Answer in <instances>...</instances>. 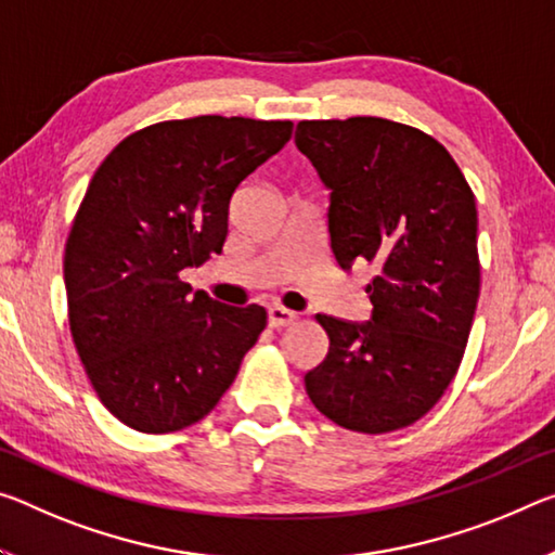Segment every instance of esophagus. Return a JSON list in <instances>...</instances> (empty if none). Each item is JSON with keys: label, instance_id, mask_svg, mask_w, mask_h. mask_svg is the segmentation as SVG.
Instances as JSON below:
<instances>
[{"label": "esophagus", "instance_id": "obj_1", "mask_svg": "<svg viewBox=\"0 0 555 555\" xmlns=\"http://www.w3.org/2000/svg\"><path fill=\"white\" fill-rule=\"evenodd\" d=\"M269 325L271 328H284V325H292L296 321V313L284 309V306H269Z\"/></svg>", "mask_w": 555, "mask_h": 555}]
</instances>
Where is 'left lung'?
Wrapping results in <instances>:
<instances>
[{"mask_svg":"<svg viewBox=\"0 0 555 555\" xmlns=\"http://www.w3.org/2000/svg\"><path fill=\"white\" fill-rule=\"evenodd\" d=\"M294 140L331 190L336 263L375 267L371 321L315 315L331 346L306 392L353 433L402 429L435 408L467 348L479 298L474 192L442 143L402 122L301 120Z\"/></svg>","mask_w":555,"mask_h":555,"instance_id":"left-lung-1","label":"left lung"}]
</instances>
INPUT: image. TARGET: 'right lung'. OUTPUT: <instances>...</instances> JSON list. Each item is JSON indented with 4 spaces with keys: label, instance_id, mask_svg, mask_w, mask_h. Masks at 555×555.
Masks as SVG:
<instances>
[{
    "label": "right lung",
    "instance_id": "obj_1",
    "mask_svg": "<svg viewBox=\"0 0 555 555\" xmlns=\"http://www.w3.org/2000/svg\"><path fill=\"white\" fill-rule=\"evenodd\" d=\"M292 130L236 116L165 120L120 140L95 170L66 240L68 325L122 425L178 433L234 383L267 311L192 294L180 271L222 251L234 190Z\"/></svg>",
    "mask_w": 555,
    "mask_h": 555
}]
</instances>
